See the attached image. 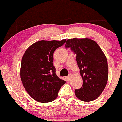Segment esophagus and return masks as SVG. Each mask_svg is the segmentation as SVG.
<instances>
[{"instance_id":"obj_1","label":"esophagus","mask_w":122,"mask_h":122,"mask_svg":"<svg viewBox=\"0 0 122 122\" xmlns=\"http://www.w3.org/2000/svg\"><path fill=\"white\" fill-rule=\"evenodd\" d=\"M72 74H69V75L68 76L66 77V80L68 81H69L70 80H71V77H72Z\"/></svg>"}]
</instances>
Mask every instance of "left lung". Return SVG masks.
Returning a JSON list of instances; mask_svg holds the SVG:
<instances>
[{
	"label": "left lung",
	"mask_w": 122,
	"mask_h": 122,
	"mask_svg": "<svg viewBox=\"0 0 122 122\" xmlns=\"http://www.w3.org/2000/svg\"><path fill=\"white\" fill-rule=\"evenodd\" d=\"M66 48L76 54L80 73L83 80L81 88L75 89L76 97L84 102L94 100L106 87L108 78L106 56L95 41L89 38H73L66 41Z\"/></svg>",
	"instance_id": "obj_1"
}]
</instances>
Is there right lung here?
<instances>
[{
    "instance_id": "obj_1",
    "label": "right lung",
    "mask_w": 122,
    "mask_h": 122,
    "mask_svg": "<svg viewBox=\"0 0 122 122\" xmlns=\"http://www.w3.org/2000/svg\"><path fill=\"white\" fill-rule=\"evenodd\" d=\"M65 42L66 40L40 41L28 47L23 54L21 80L27 93L36 101L49 103L55 100L65 83L56 74L53 64L54 50Z\"/></svg>"
}]
</instances>
